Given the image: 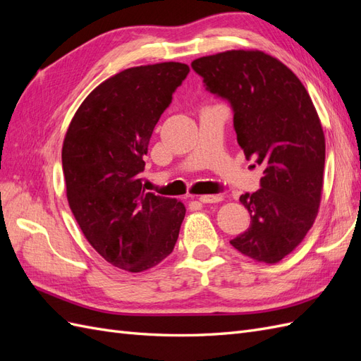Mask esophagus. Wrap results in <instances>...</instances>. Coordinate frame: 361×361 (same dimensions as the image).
I'll return each mask as SVG.
<instances>
[{"label":"esophagus","instance_id":"esophagus-1","mask_svg":"<svg viewBox=\"0 0 361 361\" xmlns=\"http://www.w3.org/2000/svg\"><path fill=\"white\" fill-rule=\"evenodd\" d=\"M199 200L202 203H218V202L223 200V197H221V195H218V194H212V195H200Z\"/></svg>","mask_w":361,"mask_h":361}]
</instances>
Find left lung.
Wrapping results in <instances>:
<instances>
[{"label":"left lung","instance_id":"1","mask_svg":"<svg viewBox=\"0 0 361 361\" xmlns=\"http://www.w3.org/2000/svg\"><path fill=\"white\" fill-rule=\"evenodd\" d=\"M191 68L207 92L231 104L238 145L264 167L260 188L239 197L250 227L231 244L257 262L277 264L318 215L325 164L318 113L297 75L262 51H226Z\"/></svg>","mask_w":361,"mask_h":361}]
</instances>
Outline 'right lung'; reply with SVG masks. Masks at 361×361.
I'll list each match as a JSON object with an SVG mask.
<instances>
[{"label": "right lung", "instance_id": "obj_1", "mask_svg": "<svg viewBox=\"0 0 361 361\" xmlns=\"http://www.w3.org/2000/svg\"><path fill=\"white\" fill-rule=\"evenodd\" d=\"M188 72L174 61L122 71L85 97L64 137L75 220L97 253L129 272L171 253L187 211L176 199L146 192L141 171L154 128Z\"/></svg>", "mask_w": 361, "mask_h": 361}]
</instances>
